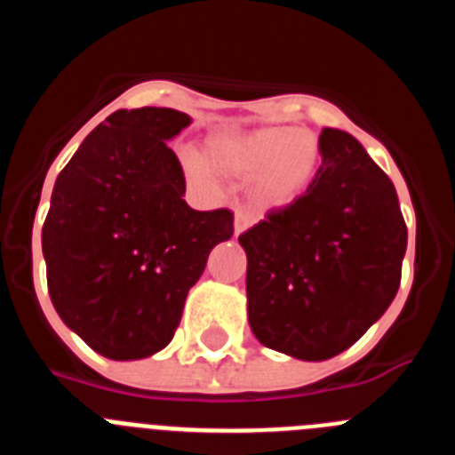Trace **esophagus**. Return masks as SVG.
<instances>
[{"instance_id":"34e87169","label":"esophagus","mask_w":455,"mask_h":455,"mask_svg":"<svg viewBox=\"0 0 455 455\" xmlns=\"http://www.w3.org/2000/svg\"><path fill=\"white\" fill-rule=\"evenodd\" d=\"M252 225V214L246 209H236L235 212V235H241L243 230H248Z\"/></svg>"}]
</instances>
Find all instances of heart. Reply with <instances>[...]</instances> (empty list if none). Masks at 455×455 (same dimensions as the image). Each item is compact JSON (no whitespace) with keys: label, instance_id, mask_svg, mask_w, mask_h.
I'll return each instance as SVG.
<instances>
[{"label":"heart","instance_id":"b5f03b06","mask_svg":"<svg viewBox=\"0 0 455 455\" xmlns=\"http://www.w3.org/2000/svg\"><path fill=\"white\" fill-rule=\"evenodd\" d=\"M212 166L239 180H255L264 203L283 207L299 200L315 180L319 140L309 132L264 127L246 134H219L209 140ZM184 171L200 184L214 182V168L200 155H184Z\"/></svg>","mask_w":455,"mask_h":455}]
</instances>
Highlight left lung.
Masks as SVG:
<instances>
[{
    "label": "left lung",
    "mask_w": 455,
    "mask_h": 455,
    "mask_svg": "<svg viewBox=\"0 0 455 455\" xmlns=\"http://www.w3.org/2000/svg\"><path fill=\"white\" fill-rule=\"evenodd\" d=\"M307 191L239 235L248 321L273 351L328 360L385 315L408 228L392 180L348 132L325 127Z\"/></svg>",
    "instance_id": "obj_1"
}]
</instances>
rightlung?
<instances>
[{
  "mask_svg": "<svg viewBox=\"0 0 455 455\" xmlns=\"http://www.w3.org/2000/svg\"><path fill=\"white\" fill-rule=\"evenodd\" d=\"M191 123L166 107L118 108L59 172L43 255L54 309L108 360L168 347L212 248L235 235L230 209L187 204L166 140Z\"/></svg>",
  "mask_w": 455,
  "mask_h": 455,
  "instance_id": "1",
  "label": "right lung"
}]
</instances>
